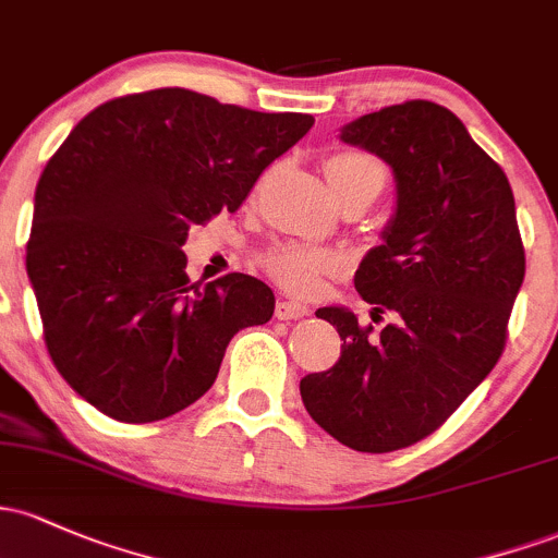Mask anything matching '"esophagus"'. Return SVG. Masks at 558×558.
<instances>
[{"mask_svg":"<svg viewBox=\"0 0 558 558\" xmlns=\"http://www.w3.org/2000/svg\"><path fill=\"white\" fill-rule=\"evenodd\" d=\"M310 307L302 302H289V299H278L275 304V317L278 320H299V317H307Z\"/></svg>","mask_w":558,"mask_h":558,"instance_id":"1","label":"esophagus"}]
</instances>
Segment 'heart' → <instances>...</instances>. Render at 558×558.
<instances>
[{
	"label": "heart",
	"mask_w": 558,
	"mask_h": 558,
	"mask_svg": "<svg viewBox=\"0 0 558 558\" xmlns=\"http://www.w3.org/2000/svg\"><path fill=\"white\" fill-rule=\"evenodd\" d=\"M326 174L336 195L349 185H357V182L376 180L384 185V180H387V169L381 167V161L354 150L330 156L326 161ZM262 267H265L269 278L278 286H283L286 291L312 293L320 286L323 275L333 272V269L339 267V259L320 248L296 246V243H280V246L269 248L267 254L262 256Z\"/></svg>",
	"instance_id": "b5f03b06"
}]
</instances>
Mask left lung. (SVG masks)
<instances>
[{
  "instance_id": "obj_1",
  "label": "left lung",
  "mask_w": 558,
  "mask_h": 558,
  "mask_svg": "<svg viewBox=\"0 0 558 558\" xmlns=\"http://www.w3.org/2000/svg\"><path fill=\"white\" fill-rule=\"evenodd\" d=\"M341 140L395 171L397 211L354 272L360 296L395 317L373 336L344 307L317 310L344 344L299 391L341 445L391 452L437 432L495 368L524 246L508 177L452 110L408 100L360 116Z\"/></svg>"
}]
</instances>
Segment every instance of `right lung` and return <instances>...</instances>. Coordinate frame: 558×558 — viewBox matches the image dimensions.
<instances>
[{"label":"right lung","mask_w":558,"mask_h":558,"mask_svg":"<svg viewBox=\"0 0 558 558\" xmlns=\"http://www.w3.org/2000/svg\"><path fill=\"white\" fill-rule=\"evenodd\" d=\"M315 124L163 87L84 116L47 161L26 269L54 368L124 424L169 418L211 389L241 328L272 317L243 272L190 283V225L235 211Z\"/></svg>","instance_id":"obj_1"}]
</instances>
